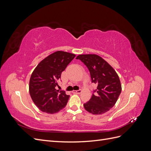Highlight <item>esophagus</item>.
Listing matches in <instances>:
<instances>
[{
  "label": "esophagus",
  "instance_id": "1",
  "mask_svg": "<svg viewBox=\"0 0 151 151\" xmlns=\"http://www.w3.org/2000/svg\"><path fill=\"white\" fill-rule=\"evenodd\" d=\"M81 89H79V90H77V91H75V90H74V91H72V93H76V94H81Z\"/></svg>",
  "mask_w": 151,
  "mask_h": 151
}]
</instances>
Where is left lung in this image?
<instances>
[{
  "mask_svg": "<svg viewBox=\"0 0 151 151\" xmlns=\"http://www.w3.org/2000/svg\"><path fill=\"white\" fill-rule=\"evenodd\" d=\"M76 59L88 67L91 82L98 85L89 101L84 104L86 110L94 115L107 112L115 104L121 93L119 77L113 68L97 55H79Z\"/></svg>",
  "mask_w": 151,
  "mask_h": 151,
  "instance_id": "1",
  "label": "left lung"
}]
</instances>
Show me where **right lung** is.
<instances>
[{"mask_svg":"<svg viewBox=\"0 0 151 151\" xmlns=\"http://www.w3.org/2000/svg\"><path fill=\"white\" fill-rule=\"evenodd\" d=\"M76 55L65 52H55L40 62L29 81V94L41 111L53 114L64 108L70 96L64 91L56 89L62 72L74 58Z\"/></svg>","mask_w":151,"mask_h":151,"instance_id":"obj_1","label":"right lung"}]
</instances>
